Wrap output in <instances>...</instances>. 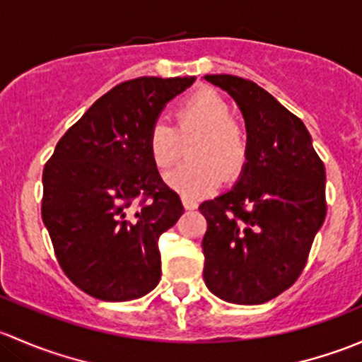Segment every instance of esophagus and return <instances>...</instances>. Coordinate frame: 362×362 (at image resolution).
Returning a JSON list of instances; mask_svg holds the SVG:
<instances>
[{
  "label": "esophagus",
  "mask_w": 362,
  "mask_h": 362,
  "mask_svg": "<svg viewBox=\"0 0 362 362\" xmlns=\"http://www.w3.org/2000/svg\"><path fill=\"white\" fill-rule=\"evenodd\" d=\"M182 204H184L185 210H196V208H198V203H196L194 199L185 198V196H182Z\"/></svg>",
  "instance_id": "obj_1"
}]
</instances>
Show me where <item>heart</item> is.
Segmentation results:
<instances>
[{
	"label": "heart",
	"mask_w": 362,
	"mask_h": 362,
	"mask_svg": "<svg viewBox=\"0 0 362 362\" xmlns=\"http://www.w3.org/2000/svg\"><path fill=\"white\" fill-rule=\"evenodd\" d=\"M199 134L191 147V163L166 175V184L184 196H203L221 185L224 175L235 178L249 156V140L233 120L228 101L211 89H203L177 108V129L166 120H156L148 131V154L159 170H168L180 158L182 144Z\"/></svg>",
	"instance_id": "1"
}]
</instances>
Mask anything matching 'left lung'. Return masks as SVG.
<instances>
[{"mask_svg": "<svg viewBox=\"0 0 362 362\" xmlns=\"http://www.w3.org/2000/svg\"><path fill=\"white\" fill-rule=\"evenodd\" d=\"M238 105L249 156L231 191L199 204L203 279L235 305H261L301 275L326 218V170L305 124L250 80L204 75Z\"/></svg>", "mask_w": 362, "mask_h": 362, "instance_id": "1", "label": "left lung"}]
</instances>
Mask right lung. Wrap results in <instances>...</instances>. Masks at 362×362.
Returning <instances> with one entry per match:
<instances>
[{"mask_svg": "<svg viewBox=\"0 0 362 362\" xmlns=\"http://www.w3.org/2000/svg\"><path fill=\"white\" fill-rule=\"evenodd\" d=\"M194 80L119 83L69 127L43 168V224L63 272L93 298L131 301L159 284V236L184 206L160 178L147 138Z\"/></svg>", "mask_w": 362, "mask_h": 362, "instance_id": "obj_1", "label": "right lung"}]
</instances>
